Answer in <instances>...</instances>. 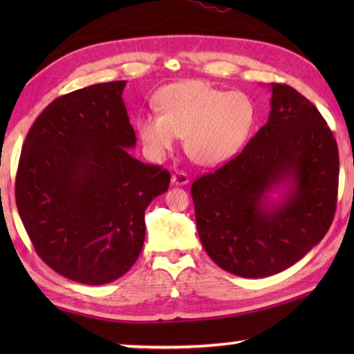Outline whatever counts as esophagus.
<instances>
[{
	"mask_svg": "<svg viewBox=\"0 0 354 354\" xmlns=\"http://www.w3.org/2000/svg\"><path fill=\"white\" fill-rule=\"evenodd\" d=\"M189 181H190L189 175H187V173H184V171H176V173H173V175H171V184L173 185H185Z\"/></svg>",
	"mask_w": 354,
	"mask_h": 354,
	"instance_id": "esophagus-1",
	"label": "esophagus"
}]
</instances>
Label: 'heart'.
I'll return each instance as SVG.
<instances>
[{"label":"heart","mask_w":354,"mask_h":354,"mask_svg":"<svg viewBox=\"0 0 354 354\" xmlns=\"http://www.w3.org/2000/svg\"><path fill=\"white\" fill-rule=\"evenodd\" d=\"M160 112L137 117L136 127L148 156L160 160L179 137L195 162L218 165L230 160L253 128L254 103L243 92H225L203 81H184L159 95Z\"/></svg>","instance_id":"obj_1"}]
</instances>
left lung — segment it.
Returning <instances> with one entry per match:
<instances>
[{"label": "left lung", "instance_id": "1", "mask_svg": "<svg viewBox=\"0 0 354 354\" xmlns=\"http://www.w3.org/2000/svg\"><path fill=\"white\" fill-rule=\"evenodd\" d=\"M268 122L247 147L192 184L196 230L209 257L242 278H266L319 243L337 206L339 149L325 118L286 84L272 82ZM288 185L279 203L268 201Z\"/></svg>", "mask_w": 354, "mask_h": 354}]
</instances>
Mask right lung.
Instances as JSON below:
<instances>
[{
    "instance_id": "obj_1",
    "label": "right lung",
    "mask_w": 354,
    "mask_h": 354,
    "mask_svg": "<svg viewBox=\"0 0 354 354\" xmlns=\"http://www.w3.org/2000/svg\"><path fill=\"white\" fill-rule=\"evenodd\" d=\"M127 81L56 98L29 129L15 178L20 218L46 266L88 286L134 266L145 211L169 189L170 173L128 153L136 133L123 103Z\"/></svg>"
}]
</instances>
